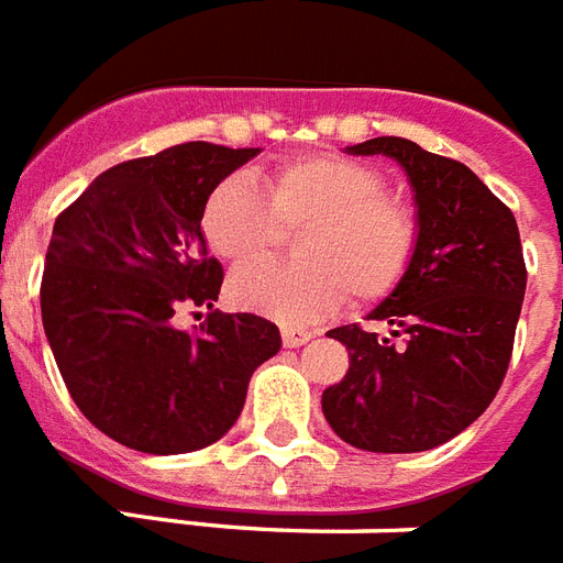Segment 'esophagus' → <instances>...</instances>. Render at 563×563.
I'll list each match as a JSON object with an SVG mask.
<instances>
[{
    "label": "esophagus",
    "mask_w": 563,
    "mask_h": 563,
    "mask_svg": "<svg viewBox=\"0 0 563 563\" xmlns=\"http://www.w3.org/2000/svg\"><path fill=\"white\" fill-rule=\"evenodd\" d=\"M310 331H305V328H282V343H285V349H299V345H305L310 340Z\"/></svg>",
    "instance_id": "esophagus-1"
}]
</instances>
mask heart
<instances>
[{
	"label": "heart",
	"mask_w": 563,
	"mask_h": 563,
	"mask_svg": "<svg viewBox=\"0 0 563 563\" xmlns=\"http://www.w3.org/2000/svg\"><path fill=\"white\" fill-rule=\"evenodd\" d=\"M305 228L294 268H250L272 252L280 229ZM211 253L238 269L229 296L238 308L287 325L334 313L352 294L360 308L380 305L407 278L418 253V218L386 195L384 174L340 154L278 162L261 177L220 179L200 214Z\"/></svg>",
	"instance_id": "1"
}]
</instances>
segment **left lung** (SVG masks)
Wrapping results in <instances>:
<instances>
[{"mask_svg": "<svg viewBox=\"0 0 563 563\" xmlns=\"http://www.w3.org/2000/svg\"><path fill=\"white\" fill-rule=\"evenodd\" d=\"M345 154L401 165L418 253L404 285L368 310L389 334L328 331L349 349V372L322 393V412L360 451H433L483 416L509 368L526 294L517 220L467 165L409 139L377 136Z\"/></svg>", "mask_w": 563, "mask_h": 563, "instance_id": "obj_1", "label": "left lung"}]
</instances>
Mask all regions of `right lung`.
<instances>
[{
  "mask_svg": "<svg viewBox=\"0 0 563 563\" xmlns=\"http://www.w3.org/2000/svg\"><path fill=\"white\" fill-rule=\"evenodd\" d=\"M261 147L186 142L121 162L54 220L40 308L71 401L133 451L174 456L227 435L255 368L282 334L255 313H220L223 267L206 246L209 191ZM183 303L209 307L195 332Z\"/></svg>",
  "mask_w": 563,
  "mask_h": 563,
  "instance_id": "obj_1",
  "label": "right lung"
}]
</instances>
